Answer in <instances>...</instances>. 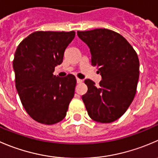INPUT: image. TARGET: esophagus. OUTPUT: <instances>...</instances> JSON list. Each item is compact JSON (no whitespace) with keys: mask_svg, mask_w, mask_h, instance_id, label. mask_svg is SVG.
I'll return each mask as SVG.
<instances>
[{"mask_svg":"<svg viewBox=\"0 0 158 158\" xmlns=\"http://www.w3.org/2000/svg\"><path fill=\"white\" fill-rule=\"evenodd\" d=\"M76 81H77V83H82V79H79V78H76Z\"/></svg>","mask_w":158,"mask_h":158,"instance_id":"esophagus-1","label":"esophagus"}]
</instances>
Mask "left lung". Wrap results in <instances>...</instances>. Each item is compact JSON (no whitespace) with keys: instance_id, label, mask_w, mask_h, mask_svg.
Wrapping results in <instances>:
<instances>
[{"instance_id":"8db88e82","label":"left lung","mask_w":158,"mask_h":158,"mask_svg":"<svg viewBox=\"0 0 158 158\" xmlns=\"http://www.w3.org/2000/svg\"><path fill=\"white\" fill-rule=\"evenodd\" d=\"M77 35L89 48L92 65L102 76L98 86L90 79L84 81L88 91L82 101L92 120L111 123L123 116L134 100L140 73L138 56L131 44L113 31H78Z\"/></svg>"}]
</instances>
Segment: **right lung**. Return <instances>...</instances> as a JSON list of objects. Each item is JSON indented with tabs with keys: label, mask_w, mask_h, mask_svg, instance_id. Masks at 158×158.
I'll return each instance as SVG.
<instances>
[{
	"label": "right lung",
	"mask_w": 158,
	"mask_h": 158,
	"mask_svg": "<svg viewBox=\"0 0 158 158\" xmlns=\"http://www.w3.org/2000/svg\"><path fill=\"white\" fill-rule=\"evenodd\" d=\"M75 31H35L17 48L13 61L15 86L29 116L42 124L62 121L74 96L76 79L53 75Z\"/></svg>",
	"instance_id": "add662e5"
}]
</instances>
